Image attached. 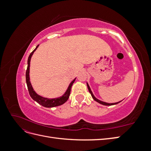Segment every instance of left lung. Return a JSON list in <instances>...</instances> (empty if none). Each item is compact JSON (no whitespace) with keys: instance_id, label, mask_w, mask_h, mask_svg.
Returning <instances> with one entry per match:
<instances>
[{"instance_id":"obj_1","label":"left lung","mask_w":151,"mask_h":151,"mask_svg":"<svg viewBox=\"0 0 151 151\" xmlns=\"http://www.w3.org/2000/svg\"><path fill=\"white\" fill-rule=\"evenodd\" d=\"M87 86H88V90H89V93H91V96H92V97H93V98L96 101H97L98 103H100V104H103V105H106V106H111V105H114V104H118V103H120L121 101H119V102H117V103H105V102H103V101H100V100H99V99H98L97 98H96L95 97H94V96L93 95V93H92V91H91V89H90V88H89V85H88V84L87 83Z\"/></svg>"}]
</instances>
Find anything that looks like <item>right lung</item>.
Here are the masks:
<instances>
[{"label":"right lung","instance_id":"1","mask_svg":"<svg viewBox=\"0 0 151 151\" xmlns=\"http://www.w3.org/2000/svg\"><path fill=\"white\" fill-rule=\"evenodd\" d=\"M38 46H39V45H37V47H36V48L30 53L29 56L28 57V67H27V70H26V81L27 86H28V91H29V94L30 96L31 97L32 99L35 100V101H36L38 104H41L42 106H43L44 107L52 108V107H55V106H60V105H62L63 103H65L68 100V98H69L72 86L73 83H74L76 79H74L71 82V83L69 84V86H68L67 90L66 91V92L65 93V94H63L62 96H61L60 98H54V99H48V98H43L42 96H41L36 94L35 93V91L33 90V87H32L31 84L30 83L29 73V66H30L31 58L32 55H33V54L35 52V50L37 49V48L38 47Z\"/></svg>","mask_w":151,"mask_h":151}]
</instances>
